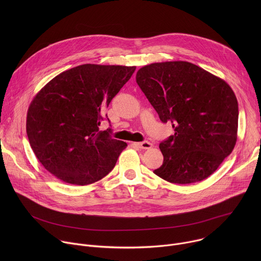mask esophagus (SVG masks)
Wrapping results in <instances>:
<instances>
[{"label":"esophagus","mask_w":261,"mask_h":261,"mask_svg":"<svg viewBox=\"0 0 261 261\" xmlns=\"http://www.w3.org/2000/svg\"><path fill=\"white\" fill-rule=\"evenodd\" d=\"M135 145L140 147V148H142V150H148V148H151L153 146V144L151 142H148L146 140H144L142 142H136Z\"/></svg>","instance_id":"obj_1"}]
</instances>
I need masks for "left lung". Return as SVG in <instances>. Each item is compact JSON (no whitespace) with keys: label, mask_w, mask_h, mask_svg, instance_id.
<instances>
[{"label":"left lung","mask_w":261,"mask_h":261,"mask_svg":"<svg viewBox=\"0 0 261 261\" xmlns=\"http://www.w3.org/2000/svg\"><path fill=\"white\" fill-rule=\"evenodd\" d=\"M136 83L174 134L159 145L163 164L154 170L173 184L200 181L229 156L238 138L239 105L232 89L184 61L146 65Z\"/></svg>","instance_id":"1"}]
</instances>
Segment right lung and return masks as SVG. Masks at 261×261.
Wrapping results in <instances>:
<instances>
[{
	"mask_svg": "<svg viewBox=\"0 0 261 261\" xmlns=\"http://www.w3.org/2000/svg\"><path fill=\"white\" fill-rule=\"evenodd\" d=\"M135 69L81 65L59 74L34 97L28 109L27 134L45 169L80 186L93 184L114 169L127 143L111 137L110 129L101 131L100 124L103 110Z\"/></svg>",
	"mask_w": 261,
	"mask_h": 261,
	"instance_id": "1",
	"label": "right lung"
}]
</instances>
